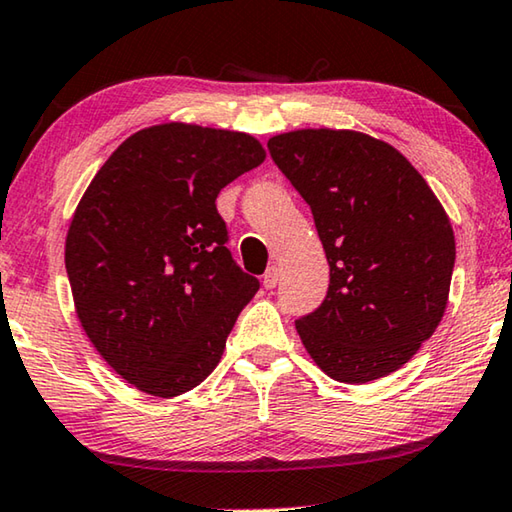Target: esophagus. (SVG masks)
Instances as JSON below:
<instances>
[{
	"label": "esophagus",
	"instance_id": "obj_1",
	"mask_svg": "<svg viewBox=\"0 0 512 512\" xmlns=\"http://www.w3.org/2000/svg\"><path fill=\"white\" fill-rule=\"evenodd\" d=\"M278 280H280V269H278V266H269V269H266V273H264V287L275 289Z\"/></svg>",
	"mask_w": 512,
	"mask_h": 512
}]
</instances>
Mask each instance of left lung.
<instances>
[{
  "mask_svg": "<svg viewBox=\"0 0 512 512\" xmlns=\"http://www.w3.org/2000/svg\"><path fill=\"white\" fill-rule=\"evenodd\" d=\"M269 152L310 205L330 285L296 330L330 378L401 369L440 326L456 239L440 200L392 145L348 129L273 136Z\"/></svg>",
  "mask_w": 512,
  "mask_h": 512,
  "instance_id": "obj_1",
  "label": "left lung"
}]
</instances>
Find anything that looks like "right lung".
I'll use <instances>...</instances> for the list:
<instances>
[{
  "label": "right lung",
  "mask_w": 512,
  "mask_h": 512,
  "mask_svg": "<svg viewBox=\"0 0 512 512\" xmlns=\"http://www.w3.org/2000/svg\"><path fill=\"white\" fill-rule=\"evenodd\" d=\"M253 136L166 123L129 136L79 200L66 271L81 328L127 383L161 396L200 385L259 280L227 250L216 198L257 168Z\"/></svg>",
  "instance_id": "add662e5"
}]
</instances>
